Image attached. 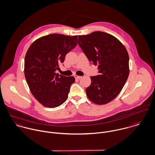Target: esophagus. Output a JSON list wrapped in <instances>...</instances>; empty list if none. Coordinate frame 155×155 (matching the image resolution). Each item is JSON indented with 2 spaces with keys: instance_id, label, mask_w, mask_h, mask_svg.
Instances as JSON below:
<instances>
[{
  "instance_id": "esophagus-1",
  "label": "esophagus",
  "mask_w": 155,
  "mask_h": 155,
  "mask_svg": "<svg viewBox=\"0 0 155 155\" xmlns=\"http://www.w3.org/2000/svg\"><path fill=\"white\" fill-rule=\"evenodd\" d=\"M74 77L76 78V79H80V78H81V77H81V76H78V75H74Z\"/></svg>"
}]
</instances>
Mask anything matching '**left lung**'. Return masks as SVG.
I'll use <instances>...</instances> for the list:
<instances>
[{
	"label": "left lung",
	"mask_w": 155,
	"mask_h": 155,
	"mask_svg": "<svg viewBox=\"0 0 155 155\" xmlns=\"http://www.w3.org/2000/svg\"><path fill=\"white\" fill-rule=\"evenodd\" d=\"M78 37V45L99 73L91 77L86 94L96 104H108L121 92L128 78L127 51L118 39L107 33L94 31Z\"/></svg>",
	"instance_id": "1"
}]
</instances>
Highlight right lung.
Wrapping results in <instances>:
<instances>
[{"mask_svg": "<svg viewBox=\"0 0 155 155\" xmlns=\"http://www.w3.org/2000/svg\"><path fill=\"white\" fill-rule=\"evenodd\" d=\"M77 35L53 33L35 40L25 58V75L35 98L47 108H55L66 101L75 78L56 73L66 54L75 47Z\"/></svg>", "mask_w": 155, "mask_h": 155, "instance_id": "add662e5", "label": "right lung"}]
</instances>
